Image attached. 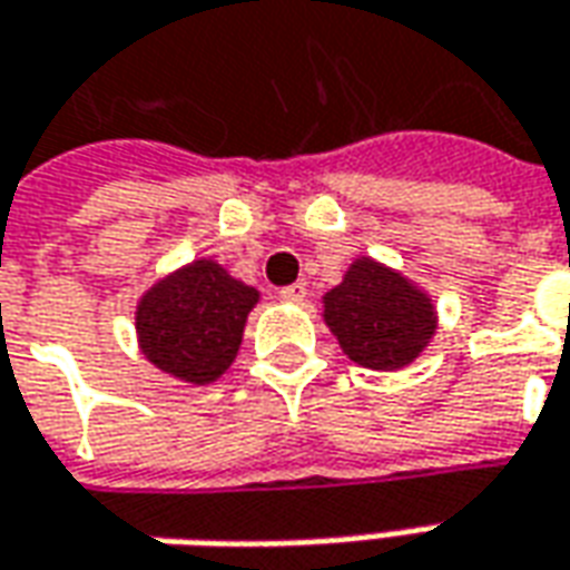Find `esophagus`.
Instances as JSON below:
<instances>
[{"label": "esophagus", "mask_w": 570, "mask_h": 570, "mask_svg": "<svg viewBox=\"0 0 570 570\" xmlns=\"http://www.w3.org/2000/svg\"><path fill=\"white\" fill-rule=\"evenodd\" d=\"M282 301H288V304H304L307 301V282H294V285H285L282 292H278Z\"/></svg>", "instance_id": "1"}]
</instances>
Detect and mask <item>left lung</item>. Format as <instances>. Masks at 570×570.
Masks as SVG:
<instances>
[{
    "label": "left lung",
    "mask_w": 570,
    "mask_h": 570,
    "mask_svg": "<svg viewBox=\"0 0 570 570\" xmlns=\"http://www.w3.org/2000/svg\"><path fill=\"white\" fill-rule=\"evenodd\" d=\"M323 320L354 364L401 370L436 335V307L411 278L376 259L347 266L342 285L323 297Z\"/></svg>",
    "instance_id": "1"
}]
</instances>
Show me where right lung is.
Segmentation results:
<instances>
[{"instance_id": "obj_1", "label": "right lung", "mask_w": 570, "mask_h": 570, "mask_svg": "<svg viewBox=\"0 0 570 570\" xmlns=\"http://www.w3.org/2000/svg\"><path fill=\"white\" fill-rule=\"evenodd\" d=\"M257 288L228 276L216 259H194L159 278L137 301V342L153 366L185 383H216L240 347Z\"/></svg>"}]
</instances>
